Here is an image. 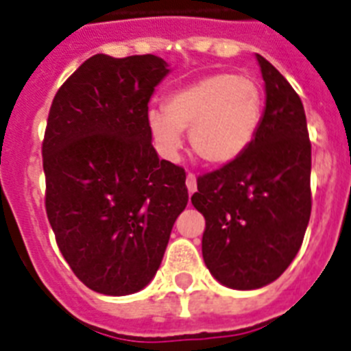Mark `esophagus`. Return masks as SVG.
I'll return each mask as SVG.
<instances>
[{
  "label": "esophagus",
  "instance_id": "34e87169",
  "mask_svg": "<svg viewBox=\"0 0 351 351\" xmlns=\"http://www.w3.org/2000/svg\"><path fill=\"white\" fill-rule=\"evenodd\" d=\"M185 185H187V191H189V195H193L196 191V176L193 173L185 176Z\"/></svg>",
  "mask_w": 351,
  "mask_h": 351
}]
</instances>
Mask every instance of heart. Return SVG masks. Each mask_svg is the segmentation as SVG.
Segmentation results:
<instances>
[{
	"mask_svg": "<svg viewBox=\"0 0 351 351\" xmlns=\"http://www.w3.org/2000/svg\"><path fill=\"white\" fill-rule=\"evenodd\" d=\"M263 115V90L254 77L216 72L169 93L166 110L147 111V128L156 147L175 158L182 131L191 147L213 166L240 158L254 141Z\"/></svg>",
	"mask_w": 351,
	"mask_h": 351,
	"instance_id": "b5f03b06",
	"label": "heart"
}]
</instances>
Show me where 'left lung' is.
Masks as SVG:
<instances>
[{"instance_id": "obj_1", "label": "left lung", "mask_w": 351, "mask_h": 351, "mask_svg": "<svg viewBox=\"0 0 351 351\" xmlns=\"http://www.w3.org/2000/svg\"><path fill=\"white\" fill-rule=\"evenodd\" d=\"M258 57L267 106L240 158L198 176L191 202L205 218L202 254L221 285L254 290L283 274L303 243L312 210V144L303 102Z\"/></svg>"}]
</instances>
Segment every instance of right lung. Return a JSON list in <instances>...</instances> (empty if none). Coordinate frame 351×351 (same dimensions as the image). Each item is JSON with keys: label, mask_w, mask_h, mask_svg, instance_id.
Here are the masks:
<instances>
[{"label": "right lung", "mask_w": 351, "mask_h": 351, "mask_svg": "<svg viewBox=\"0 0 351 351\" xmlns=\"http://www.w3.org/2000/svg\"><path fill=\"white\" fill-rule=\"evenodd\" d=\"M167 73L151 53H97L50 106L48 221L73 274L99 294L128 295L149 283L189 200L184 167L158 158L147 128V102Z\"/></svg>", "instance_id": "add662e5"}]
</instances>
